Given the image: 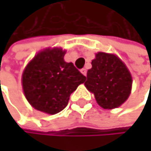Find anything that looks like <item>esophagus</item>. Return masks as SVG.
I'll return each mask as SVG.
<instances>
[{"label":"esophagus","mask_w":151,"mask_h":151,"mask_svg":"<svg viewBox=\"0 0 151 151\" xmlns=\"http://www.w3.org/2000/svg\"><path fill=\"white\" fill-rule=\"evenodd\" d=\"M81 72L84 75V76H86V75H87V70L86 69H81Z\"/></svg>","instance_id":"obj_1"}]
</instances>
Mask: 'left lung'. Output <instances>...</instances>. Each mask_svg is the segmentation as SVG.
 <instances>
[{"instance_id":"obj_1","label":"left lung","mask_w":151,"mask_h":151,"mask_svg":"<svg viewBox=\"0 0 151 151\" xmlns=\"http://www.w3.org/2000/svg\"><path fill=\"white\" fill-rule=\"evenodd\" d=\"M87 72L86 88L93 92L98 104L103 109L120 106L130 94L131 75L116 55L99 52Z\"/></svg>"}]
</instances>
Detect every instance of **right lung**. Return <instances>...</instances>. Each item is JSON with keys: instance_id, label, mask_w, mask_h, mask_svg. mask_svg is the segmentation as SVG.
<instances>
[{"instance_id": "add662e5", "label": "right lung", "mask_w": 151, "mask_h": 151, "mask_svg": "<svg viewBox=\"0 0 151 151\" xmlns=\"http://www.w3.org/2000/svg\"><path fill=\"white\" fill-rule=\"evenodd\" d=\"M62 49L39 52L22 74V87L30 104L40 111L56 114L69 102L70 94L86 77L71 62L63 60Z\"/></svg>"}]
</instances>
